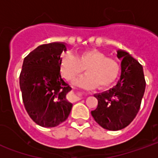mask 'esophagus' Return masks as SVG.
Wrapping results in <instances>:
<instances>
[{"instance_id": "34e87169", "label": "esophagus", "mask_w": 158, "mask_h": 158, "mask_svg": "<svg viewBox=\"0 0 158 158\" xmlns=\"http://www.w3.org/2000/svg\"><path fill=\"white\" fill-rule=\"evenodd\" d=\"M83 98V94L81 92H77L75 95V100L76 101H79Z\"/></svg>"}]
</instances>
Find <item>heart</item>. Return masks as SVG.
I'll use <instances>...</instances> for the list:
<instances>
[{
	"label": "heart",
	"instance_id": "obj_1",
	"mask_svg": "<svg viewBox=\"0 0 158 158\" xmlns=\"http://www.w3.org/2000/svg\"><path fill=\"white\" fill-rule=\"evenodd\" d=\"M84 68L87 73L74 81L75 85L83 88H93L97 84L100 88H106L115 81L119 73L118 64L96 49L87 50L77 56L65 53L61 58V73L68 80H73L80 74Z\"/></svg>",
	"mask_w": 158,
	"mask_h": 158
}]
</instances>
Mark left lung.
Instances as JSON below:
<instances>
[{
    "instance_id": "8db88e82",
    "label": "left lung",
    "mask_w": 158,
    "mask_h": 158,
    "mask_svg": "<svg viewBox=\"0 0 158 158\" xmlns=\"http://www.w3.org/2000/svg\"><path fill=\"white\" fill-rule=\"evenodd\" d=\"M117 56L122 60L121 75L117 85L107 91L96 94V109L91 115L100 126L108 130H119L132 122L139 112L146 89L142 66L123 50Z\"/></svg>"
}]
</instances>
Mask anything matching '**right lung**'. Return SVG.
<instances>
[{
    "label": "right lung",
    "mask_w": 158,
    "mask_h": 158,
    "mask_svg": "<svg viewBox=\"0 0 158 158\" xmlns=\"http://www.w3.org/2000/svg\"><path fill=\"white\" fill-rule=\"evenodd\" d=\"M62 42L39 45L23 60L19 76L23 102L27 113L38 125L52 128L68 118L73 104L67 100L72 88L60 73Z\"/></svg>",
    "instance_id": "right-lung-1"
}]
</instances>
